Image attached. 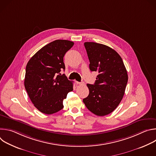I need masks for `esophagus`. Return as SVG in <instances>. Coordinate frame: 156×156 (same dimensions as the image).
<instances>
[{
    "label": "esophagus",
    "instance_id": "obj_1",
    "mask_svg": "<svg viewBox=\"0 0 156 156\" xmlns=\"http://www.w3.org/2000/svg\"><path fill=\"white\" fill-rule=\"evenodd\" d=\"M76 83L77 84H79V85H83L84 84V82H79V81H76Z\"/></svg>",
    "mask_w": 156,
    "mask_h": 156
}]
</instances>
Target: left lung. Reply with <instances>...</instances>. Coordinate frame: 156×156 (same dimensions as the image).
Returning <instances> with one entry per match:
<instances>
[{
  "label": "left lung",
  "instance_id": "8db88e82",
  "mask_svg": "<svg viewBox=\"0 0 156 156\" xmlns=\"http://www.w3.org/2000/svg\"><path fill=\"white\" fill-rule=\"evenodd\" d=\"M91 72H98L94 84H87L90 93L83 101L98 116L112 112L121 102L128 82L122 58L110 47L93 42L84 43Z\"/></svg>",
  "mask_w": 156,
  "mask_h": 156
}]
</instances>
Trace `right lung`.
<instances>
[{
    "label": "right lung",
    "instance_id": "add662e5",
    "mask_svg": "<svg viewBox=\"0 0 156 156\" xmlns=\"http://www.w3.org/2000/svg\"><path fill=\"white\" fill-rule=\"evenodd\" d=\"M68 40L54 41L38 51L28 61L25 87L35 107L50 115L63 108V101L73 91V83L63 74V57L73 46Z\"/></svg>",
    "mask_w": 156,
    "mask_h": 156
}]
</instances>
